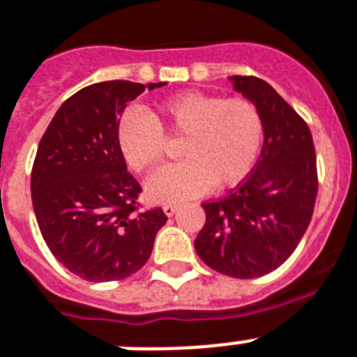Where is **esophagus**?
Wrapping results in <instances>:
<instances>
[{
  "mask_svg": "<svg viewBox=\"0 0 357 357\" xmlns=\"http://www.w3.org/2000/svg\"><path fill=\"white\" fill-rule=\"evenodd\" d=\"M178 207H179V204H174V202H169V204L163 205V211H165V214H167V216H172V214L176 213V211H178Z\"/></svg>",
  "mask_w": 357,
  "mask_h": 357,
  "instance_id": "obj_1",
  "label": "esophagus"
}]
</instances>
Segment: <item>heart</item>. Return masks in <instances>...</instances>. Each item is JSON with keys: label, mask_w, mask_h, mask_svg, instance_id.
Returning <instances> with one entry per match:
<instances>
[{"label": "heart", "mask_w": 357, "mask_h": 357, "mask_svg": "<svg viewBox=\"0 0 357 357\" xmlns=\"http://www.w3.org/2000/svg\"><path fill=\"white\" fill-rule=\"evenodd\" d=\"M165 139H183V161L149 181L158 199H179L238 185L253 170L262 143V115L245 97L185 93L161 104L155 115L132 109L119 126V144L130 169H158L167 152Z\"/></svg>", "instance_id": "heart-1"}]
</instances>
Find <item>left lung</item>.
<instances>
[{"label":"left lung","mask_w":357,"mask_h":357,"mask_svg":"<svg viewBox=\"0 0 357 357\" xmlns=\"http://www.w3.org/2000/svg\"><path fill=\"white\" fill-rule=\"evenodd\" d=\"M234 89L262 115L264 146L248 178L227 196L202 204L205 225L194 248L208 268L257 279L289 259L317 198V159L308 124L268 82L233 77Z\"/></svg>","instance_id":"8db88e82"}]
</instances>
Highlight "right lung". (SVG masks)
Returning <instances> with one entry per match:
<instances>
[{"mask_svg": "<svg viewBox=\"0 0 357 357\" xmlns=\"http://www.w3.org/2000/svg\"><path fill=\"white\" fill-rule=\"evenodd\" d=\"M144 89L130 80L86 86L60 106L38 144L31 172L38 227L54 259L84 280L139 271L169 220L161 207L139 204L143 188L119 144V117Z\"/></svg>", "mask_w": 357, "mask_h": 357, "instance_id": "1", "label": "right lung"}]
</instances>
